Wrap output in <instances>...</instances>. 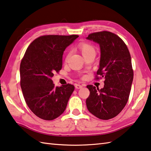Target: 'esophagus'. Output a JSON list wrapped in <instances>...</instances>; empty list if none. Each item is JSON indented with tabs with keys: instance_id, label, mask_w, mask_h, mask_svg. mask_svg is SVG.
<instances>
[{
	"instance_id": "34e87169",
	"label": "esophagus",
	"mask_w": 151,
	"mask_h": 151,
	"mask_svg": "<svg viewBox=\"0 0 151 151\" xmlns=\"http://www.w3.org/2000/svg\"><path fill=\"white\" fill-rule=\"evenodd\" d=\"M75 87L76 88V89H81V88L83 87V86H82L81 85H79V84H76Z\"/></svg>"
}]
</instances>
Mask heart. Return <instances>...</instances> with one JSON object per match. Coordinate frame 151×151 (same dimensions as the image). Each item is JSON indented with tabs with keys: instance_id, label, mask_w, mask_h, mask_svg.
Segmentation results:
<instances>
[{
	"instance_id": "1",
	"label": "heart",
	"mask_w": 151,
	"mask_h": 151,
	"mask_svg": "<svg viewBox=\"0 0 151 151\" xmlns=\"http://www.w3.org/2000/svg\"><path fill=\"white\" fill-rule=\"evenodd\" d=\"M78 49L80 50L81 53L82 54L84 57L85 56L90 55V54L95 53L96 52L95 49L91 44L88 43V42H82L79 43L78 45Z\"/></svg>"
}]
</instances>
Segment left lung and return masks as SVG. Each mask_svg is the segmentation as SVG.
<instances>
[{
    "label": "left lung",
    "instance_id": "obj_1",
    "mask_svg": "<svg viewBox=\"0 0 151 151\" xmlns=\"http://www.w3.org/2000/svg\"><path fill=\"white\" fill-rule=\"evenodd\" d=\"M87 39L99 44L101 59L95 79L105 80L101 89L87 85L90 95L86 105L96 118L107 120L119 114L128 101L133 79L131 55L124 41L110 31L92 33Z\"/></svg>",
    "mask_w": 151,
    "mask_h": 151
}]
</instances>
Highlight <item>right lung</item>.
<instances>
[{"label": "right lung", "mask_w": 151, "mask_h": 151, "mask_svg": "<svg viewBox=\"0 0 151 151\" xmlns=\"http://www.w3.org/2000/svg\"><path fill=\"white\" fill-rule=\"evenodd\" d=\"M78 37L77 35L41 36L29 45L22 60L23 95L29 109L42 120H52L60 116L75 89L69 83L55 87L51 78L62 69L66 48Z\"/></svg>", "instance_id": "add662e5"}]
</instances>
